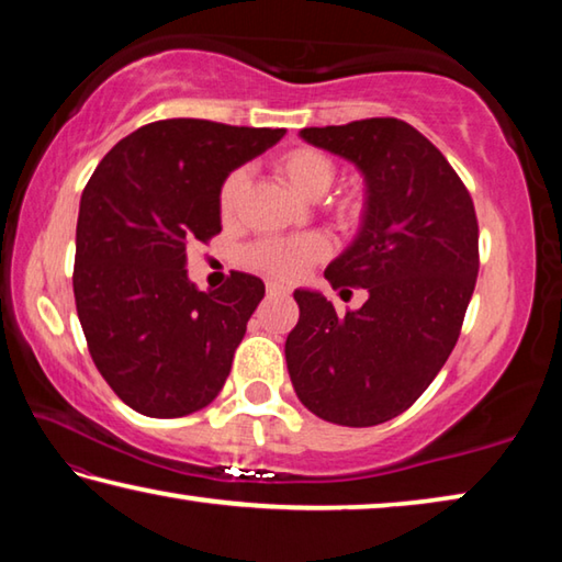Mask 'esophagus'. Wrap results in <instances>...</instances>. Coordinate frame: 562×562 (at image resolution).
<instances>
[{"mask_svg":"<svg viewBox=\"0 0 562 562\" xmlns=\"http://www.w3.org/2000/svg\"><path fill=\"white\" fill-rule=\"evenodd\" d=\"M268 294L270 297H282V294H290V288L288 284H282V282H268Z\"/></svg>","mask_w":562,"mask_h":562,"instance_id":"esophagus-1","label":"esophagus"}]
</instances>
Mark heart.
I'll return each instance as SVG.
<instances>
[{"mask_svg": "<svg viewBox=\"0 0 562 562\" xmlns=\"http://www.w3.org/2000/svg\"><path fill=\"white\" fill-rule=\"evenodd\" d=\"M274 173H278L284 183L292 190H297L304 198H319L331 186L337 176V166L325 150L312 146H294L282 150V154L272 160ZM245 190V173L243 170H233L231 176L223 180L221 193H217V207H221L223 221H233L237 215V207L243 201ZM367 201L361 190H345L331 198L327 203V213L331 215L339 227H357L364 217ZM329 252V243L317 233L310 235H294V237H265V240L255 243L247 252V262L255 270H262L280 280H297L300 274Z\"/></svg>", "mask_w": 562, "mask_h": 562, "instance_id": "heart-1", "label": "heart"}]
</instances>
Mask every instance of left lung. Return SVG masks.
<instances>
[{
    "label": "left lung",
    "mask_w": 562,
    "mask_h": 562,
    "mask_svg": "<svg viewBox=\"0 0 562 562\" xmlns=\"http://www.w3.org/2000/svg\"><path fill=\"white\" fill-rule=\"evenodd\" d=\"M300 136L364 176V223L325 278L335 290L364 288L369 300L337 315L319 292L294 290L288 372L315 416L376 426L426 392L459 341L479 274V221L449 160L406 121L364 119Z\"/></svg>",
    "instance_id": "8db88e82"
}]
</instances>
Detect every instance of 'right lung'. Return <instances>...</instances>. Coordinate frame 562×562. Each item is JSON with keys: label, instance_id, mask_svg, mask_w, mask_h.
<instances>
[{"label": "right lung", "instance_id": "add662e5", "mask_svg": "<svg viewBox=\"0 0 562 562\" xmlns=\"http://www.w3.org/2000/svg\"><path fill=\"white\" fill-rule=\"evenodd\" d=\"M284 128L166 119L121 138L81 193L74 297L91 359L133 412L178 418L221 394L247 319L265 297L255 274L221 290L188 280V245L221 233L231 170Z\"/></svg>", "mask_w": 562, "mask_h": 562}]
</instances>
